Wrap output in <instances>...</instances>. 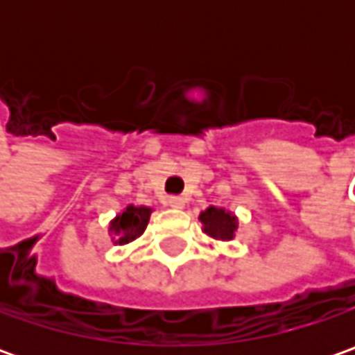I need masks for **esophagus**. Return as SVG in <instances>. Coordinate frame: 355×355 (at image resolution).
Returning <instances> with one entry per match:
<instances>
[{
	"instance_id": "1",
	"label": "esophagus",
	"mask_w": 355,
	"mask_h": 355,
	"mask_svg": "<svg viewBox=\"0 0 355 355\" xmlns=\"http://www.w3.org/2000/svg\"><path fill=\"white\" fill-rule=\"evenodd\" d=\"M168 205L173 207V209H182L185 205V199L182 198V196H170V198H168Z\"/></svg>"
}]
</instances>
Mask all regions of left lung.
<instances>
[{
  "mask_svg": "<svg viewBox=\"0 0 355 355\" xmlns=\"http://www.w3.org/2000/svg\"><path fill=\"white\" fill-rule=\"evenodd\" d=\"M199 221L203 223V231L217 241H231L235 237L237 217L225 209L209 207L199 215Z\"/></svg>",
  "mask_w": 355,
  "mask_h": 355,
  "instance_id": "left-lung-1",
  "label": "left lung"
}]
</instances>
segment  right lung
I'll return each instance as SVG.
<instances>
[{
    "instance_id": "right-lung-1",
    "label": "right lung",
    "mask_w": 355,
    "mask_h": 355,
    "mask_svg": "<svg viewBox=\"0 0 355 355\" xmlns=\"http://www.w3.org/2000/svg\"><path fill=\"white\" fill-rule=\"evenodd\" d=\"M150 207H134L128 205L124 211L116 215V219L110 223V233L114 235V245H126L138 239L150 221Z\"/></svg>"
}]
</instances>
